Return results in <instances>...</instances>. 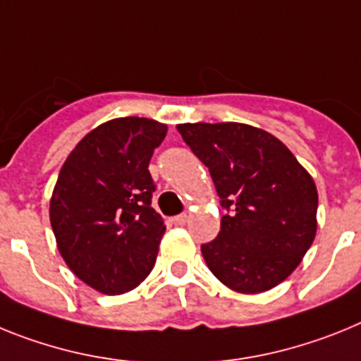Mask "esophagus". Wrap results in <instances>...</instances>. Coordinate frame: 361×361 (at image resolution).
<instances>
[{
	"instance_id": "1",
	"label": "esophagus",
	"mask_w": 361,
	"mask_h": 361,
	"mask_svg": "<svg viewBox=\"0 0 361 361\" xmlns=\"http://www.w3.org/2000/svg\"><path fill=\"white\" fill-rule=\"evenodd\" d=\"M187 219H189V216H187V214H178V216H174V218H172V224H174V225H185V224H187Z\"/></svg>"
}]
</instances>
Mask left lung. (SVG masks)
Segmentation results:
<instances>
[{"instance_id": "8db88e82", "label": "left lung", "mask_w": 361, "mask_h": 361, "mask_svg": "<svg viewBox=\"0 0 361 361\" xmlns=\"http://www.w3.org/2000/svg\"><path fill=\"white\" fill-rule=\"evenodd\" d=\"M178 133L209 167L227 214L202 245L207 267L228 289L258 294L289 278L316 236L318 190L294 154L245 123H181Z\"/></svg>"}]
</instances>
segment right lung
Here are the masks:
<instances>
[{
	"mask_svg": "<svg viewBox=\"0 0 361 361\" xmlns=\"http://www.w3.org/2000/svg\"><path fill=\"white\" fill-rule=\"evenodd\" d=\"M167 125L116 118L68 154L50 198V225L65 263L102 294L136 289L154 267L165 225L152 209L149 161Z\"/></svg>",
	"mask_w": 361,
	"mask_h": 361,
	"instance_id": "obj_1",
	"label": "right lung"
}]
</instances>
